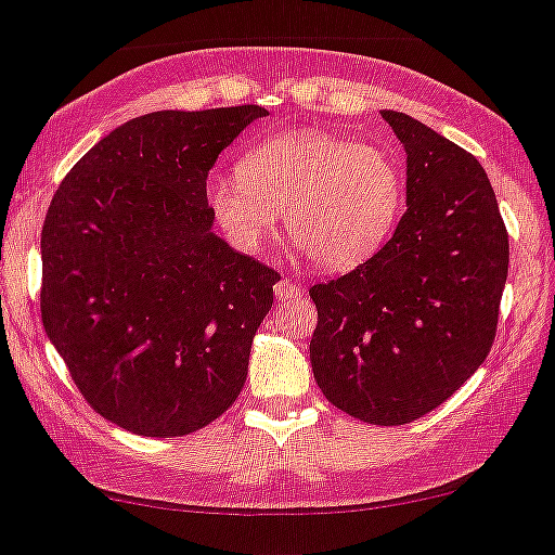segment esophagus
I'll return each instance as SVG.
<instances>
[{"instance_id": "1", "label": "esophagus", "mask_w": 555, "mask_h": 555, "mask_svg": "<svg viewBox=\"0 0 555 555\" xmlns=\"http://www.w3.org/2000/svg\"><path fill=\"white\" fill-rule=\"evenodd\" d=\"M273 293H276L279 300H293V297H300L302 295V289L297 287V284L289 282V279H282V282H276Z\"/></svg>"}]
</instances>
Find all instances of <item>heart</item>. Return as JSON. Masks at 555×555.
I'll return each mask as SVG.
<instances>
[{
	"instance_id": "b5f03b06",
	"label": "heart",
	"mask_w": 555,
	"mask_h": 555,
	"mask_svg": "<svg viewBox=\"0 0 555 555\" xmlns=\"http://www.w3.org/2000/svg\"><path fill=\"white\" fill-rule=\"evenodd\" d=\"M238 175L207 185L215 220L238 249L262 247L284 212L289 236L324 271L375 258L404 207V167L385 145L324 130H284L244 151Z\"/></svg>"
}]
</instances>
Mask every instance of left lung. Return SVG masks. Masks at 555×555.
Listing matches in <instances>:
<instances>
[{
	"mask_svg": "<svg viewBox=\"0 0 555 555\" xmlns=\"http://www.w3.org/2000/svg\"><path fill=\"white\" fill-rule=\"evenodd\" d=\"M383 119L406 151V212L375 258L311 287V366L337 410L404 425L444 404L487 359L508 231L474 154L399 111Z\"/></svg>",
	"mask_w": 555,
	"mask_h": 555,
	"instance_id": "obj_1",
	"label": "left lung"
}]
</instances>
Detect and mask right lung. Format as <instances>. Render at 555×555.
I'll return each instance as SVG.
<instances>
[{
    "mask_svg": "<svg viewBox=\"0 0 555 555\" xmlns=\"http://www.w3.org/2000/svg\"><path fill=\"white\" fill-rule=\"evenodd\" d=\"M268 111H154L72 167L42 225V324L87 404L138 436L194 434L242 393L279 273L212 231L207 175Z\"/></svg>",
    "mask_w": 555,
    "mask_h": 555,
    "instance_id": "1",
    "label": "right lung"
}]
</instances>
